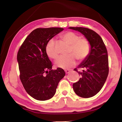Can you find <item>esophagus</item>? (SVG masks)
I'll return each mask as SVG.
<instances>
[{"label": "esophagus", "instance_id": "34e87169", "mask_svg": "<svg viewBox=\"0 0 122 122\" xmlns=\"http://www.w3.org/2000/svg\"><path fill=\"white\" fill-rule=\"evenodd\" d=\"M65 71L66 74H68L70 73V72H71V71H70V70H65Z\"/></svg>", "mask_w": 122, "mask_h": 122}]
</instances>
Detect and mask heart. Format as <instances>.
<instances>
[{"label":"heart","instance_id":"1","mask_svg":"<svg viewBox=\"0 0 122 122\" xmlns=\"http://www.w3.org/2000/svg\"><path fill=\"white\" fill-rule=\"evenodd\" d=\"M62 38L66 42L71 45L69 54L67 56H61L55 61V65L61 68L67 69L76 64V60L82 61L86 59L89 54L91 50L90 42L86 39L81 38L75 33L67 32L61 36ZM46 52L48 57L55 59L58 56L55 41L51 39L47 43Z\"/></svg>","mask_w":122,"mask_h":122}]
</instances>
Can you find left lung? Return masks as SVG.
I'll use <instances>...</instances> for the list:
<instances>
[{
	"label": "left lung",
	"instance_id": "obj_1",
	"mask_svg": "<svg viewBox=\"0 0 122 122\" xmlns=\"http://www.w3.org/2000/svg\"><path fill=\"white\" fill-rule=\"evenodd\" d=\"M69 29L77 30L90 42L89 54L78 66L82 71L74 69L81 76L79 81L74 83L73 89L76 95L83 98L92 97L100 92L104 86L109 73L108 52L101 37L94 30L84 27Z\"/></svg>",
	"mask_w": 122,
	"mask_h": 122
}]
</instances>
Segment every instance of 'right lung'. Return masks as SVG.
Instances as JSON below:
<instances>
[{
  "mask_svg": "<svg viewBox=\"0 0 122 122\" xmlns=\"http://www.w3.org/2000/svg\"><path fill=\"white\" fill-rule=\"evenodd\" d=\"M64 30L62 28H36L22 43L17 54L20 78L25 89L36 100L52 98L59 82L65 76L63 69L53 70L46 52L47 43Z\"/></svg>",
  "mask_w": 122,
  "mask_h": 122,
  "instance_id": "add662e5",
  "label": "right lung"
}]
</instances>
